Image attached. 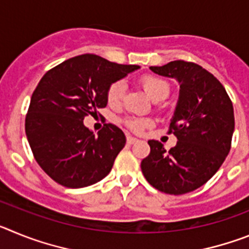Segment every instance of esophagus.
<instances>
[{
	"mask_svg": "<svg viewBox=\"0 0 249 249\" xmlns=\"http://www.w3.org/2000/svg\"><path fill=\"white\" fill-rule=\"evenodd\" d=\"M136 142H138L137 138L132 137V136H127V143H128V144H133V143H136Z\"/></svg>",
	"mask_w": 249,
	"mask_h": 249,
	"instance_id": "1",
	"label": "esophagus"
}]
</instances>
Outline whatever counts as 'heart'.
Masks as SVG:
<instances>
[{
    "label": "heart",
    "instance_id": "1",
    "mask_svg": "<svg viewBox=\"0 0 249 249\" xmlns=\"http://www.w3.org/2000/svg\"><path fill=\"white\" fill-rule=\"evenodd\" d=\"M141 83L147 91V93L151 96L155 101L160 100V98H166L169 94V85L167 81L162 80L160 77L156 76H144L142 77ZM124 92H126V85L123 81H116L109 86L108 91H107V101L109 105L117 106L122 102L124 97ZM126 126L131 131L136 133H141L144 128L151 126L152 121L148 118H137V117H129L124 121Z\"/></svg>",
    "mask_w": 249,
    "mask_h": 249
}]
</instances>
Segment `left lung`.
<instances>
[{"instance_id": "8db88e82", "label": "left lung", "mask_w": 249, "mask_h": 249, "mask_svg": "<svg viewBox=\"0 0 249 249\" xmlns=\"http://www.w3.org/2000/svg\"><path fill=\"white\" fill-rule=\"evenodd\" d=\"M149 68L179 83L168 131L178 141L169 151L158 141H148L151 152L141 169L156 190L184 195L211 179L230 153L234 131L232 101L222 83L197 63L172 61Z\"/></svg>"}]
</instances>
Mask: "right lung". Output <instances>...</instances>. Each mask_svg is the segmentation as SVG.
<instances>
[{"mask_svg":"<svg viewBox=\"0 0 249 249\" xmlns=\"http://www.w3.org/2000/svg\"><path fill=\"white\" fill-rule=\"evenodd\" d=\"M138 68L86 53L66 59L41 78L31 97L25 129L35 160L54 182L82 188L111 172L126 136L112 123L96 136L83 120L107 106L112 83Z\"/></svg>","mask_w":249,"mask_h":249,"instance_id":"obj_1","label":"right lung"}]
</instances>
